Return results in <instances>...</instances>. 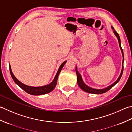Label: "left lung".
I'll return each mask as SVG.
<instances>
[{
  "mask_svg": "<svg viewBox=\"0 0 132 132\" xmlns=\"http://www.w3.org/2000/svg\"><path fill=\"white\" fill-rule=\"evenodd\" d=\"M111 28H112V29H113V33L115 35V36L117 37V38L118 39V41H119V46H120L121 51V53H122V57H123L122 64V69H121V72L120 75L119 76V77H118V79H117L116 81L114 82L111 85L108 86V87H107L103 88V89H95V88H91L90 87H89V86H88L87 84H85L84 82L83 81L81 75H80L79 73V72H78V71H77V66H76V75H77V84L79 85L80 88H81L82 90L85 91V92H88V93H93V94H97H97H102V93H105V92H107V91H108L109 89H111L113 87L114 85L116 84L119 81V80H120L121 77V76L122 75V72H123V60H124V59H123V51H122V49L121 48V40H120L119 35L118 34L117 32L114 30V29L113 28V27H111Z\"/></svg>",
  "mask_w": 132,
  "mask_h": 132,
  "instance_id": "obj_1",
  "label": "left lung"
}]
</instances>
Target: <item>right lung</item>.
<instances>
[{
	"instance_id": "right-lung-1",
	"label": "right lung",
	"mask_w": 132,
	"mask_h": 132,
	"mask_svg": "<svg viewBox=\"0 0 132 132\" xmlns=\"http://www.w3.org/2000/svg\"><path fill=\"white\" fill-rule=\"evenodd\" d=\"M66 62L67 61H65L61 64V65L60 66V67H59L57 73H56L55 78L53 79V81L52 82L50 83L49 84L43 85V86H40V87H32V86H29L20 82L19 80H18L16 78V77L14 76V75H13V73H12L10 64V71L13 81H15V82L22 89L24 90L25 92L28 93V94H30L31 95H35V96L42 95H45V94L50 93L51 92V91H52L53 89H54V88H55L56 85V84H57V78L59 75V73H60L61 69H62L63 67H64V64L66 63Z\"/></svg>"
}]
</instances>
